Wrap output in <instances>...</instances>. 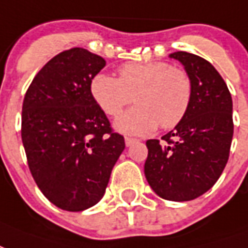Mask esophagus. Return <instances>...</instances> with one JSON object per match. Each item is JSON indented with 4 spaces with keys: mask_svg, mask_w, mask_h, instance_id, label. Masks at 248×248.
I'll return each instance as SVG.
<instances>
[{
    "mask_svg": "<svg viewBox=\"0 0 248 248\" xmlns=\"http://www.w3.org/2000/svg\"><path fill=\"white\" fill-rule=\"evenodd\" d=\"M137 142V139H132V137H125V145L126 146H131L132 144H135Z\"/></svg>",
    "mask_w": 248,
    "mask_h": 248,
    "instance_id": "esophagus-1",
    "label": "esophagus"
}]
</instances>
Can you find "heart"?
I'll use <instances>...</instances> for the list:
<instances>
[{
  "instance_id": "heart-1",
  "label": "heart",
  "mask_w": 248,
  "mask_h": 248,
  "mask_svg": "<svg viewBox=\"0 0 248 248\" xmlns=\"http://www.w3.org/2000/svg\"><path fill=\"white\" fill-rule=\"evenodd\" d=\"M92 99L109 116L135 102L139 106L117 117V131L149 135L160 126L169 129L181 122L189 109L193 84L189 74L166 62H128L119 68V78L97 72L90 82Z\"/></svg>"
}]
</instances>
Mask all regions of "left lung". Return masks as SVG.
Listing matches in <instances>:
<instances>
[{
  "mask_svg": "<svg viewBox=\"0 0 248 248\" xmlns=\"http://www.w3.org/2000/svg\"><path fill=\"white\" fill-rule=\"evenodd\" d=\"M184 64L193 84L189 109L160 140H148L144 173L157 196L184 202L218 181L234 133L231 93L210 62L186 51L169 55Z\"/></svg>",
  "mask_w": 248,
  "mask_h": 248,
  "instance_id": "8db88e82",
  "label": "left lung"
}]
</instances>
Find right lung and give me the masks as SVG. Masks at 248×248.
<instances>
[{"label":"right lung","mask_w":248,"mask_h":248,"mask_svg":"<svg viewBox=\"0 0 248 248\" xmlns=\"http://www.w3.org/2000/svg\"><path fill=\"white\" fill-rule=\"evenodd\" d=\"M104 66L86 48L66 50L41 68L23 99L29 169L43 196L62 210L96 205L125 148L90 92L92 77Z\"/></svg>","instance_id":"1"}]
</instances>
